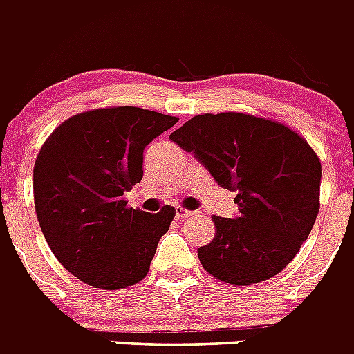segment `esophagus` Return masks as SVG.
<instances>
[{"mask_svg":"<svg viewBox=\"0 0 354 354\" xmlns=\"http://www.w3.org/2000/svg\"><path fill=\"white\" fill-rule=\"evenodd\" d=\"M195 214V211H187V209L184 207H177V218H179V220H186V218H192V216Z\"/></svg>","mask_w":354,"mask_h":354,"instance_id":"1","label":"esophagus"}]
</instances>
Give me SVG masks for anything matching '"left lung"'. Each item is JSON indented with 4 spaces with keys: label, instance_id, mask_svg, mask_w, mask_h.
Returning <instances> with one entry per match:
<instances>
[{
    "label": "left lung",
    "instance_id": "left-lung-1",
    "mask_svg": "<svg viewBox=\"0 0 354 354\" xmlns=\"http://www.w3.org/2000/svg\"><path fill=\"white\" fill-rule=\"evenodd\" d=\"M170 140L193 152L225 189L236 220L212 216L214 239L198 248L204 270L230 286L274 277L296 257L319 212L321 161L289 126L248 113H204Z\"/></svg>",
    "mask_w": 354,
    "mask_h": 354
}]
</instances>
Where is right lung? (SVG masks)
Returning <instances> with one entry per match:
<instances>
[{
	"label": "right lung",
	"instance_id": "1",
	"mask_svg": "<svg viewBox=\"0 0 354 354\" xmlns=\"http://www.w3.org/2000/svg\"><path fill=\"white\" fill-rule=\"evenodd\" d=\"M179 122L134 106L83 111L44 142L33 168L42 234L68 273L97 289H122L147 277L175 209L127 207L124 192L143 177V150Z\"/></svg>",
	"mask_w": 354,
	"mask_h": 354
}]
</instances>
